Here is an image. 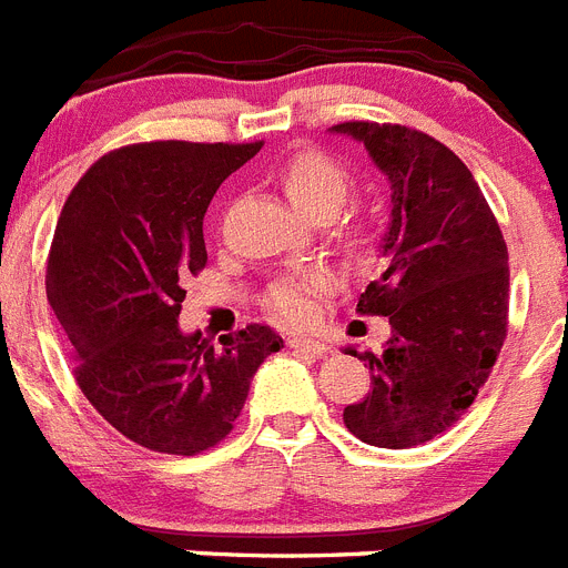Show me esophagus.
Masks as SVG:
<instances>
[{
  "label": "esophagus",
  "instance_id": "1",
  "mask_svg": "<svg viewBox=\"0 0 568 568\" xmlns=\"http://www.w3.org/2000/svg\"><path fill=\"white\" fill-rule=\"evenodd\" d=\"M287 347L298 353H307V356H324L327 353V344L316 342V338H304V336H290Z\"/></svg>",
  "mask_w": 568,
  "mask_h": 568
}]
</instances>
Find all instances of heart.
Here are the masks:
<instances>
[{
	"mask_svg": "<svg viewBox=\"0 0 568 568\" xmlns=\"http://www.w3.org/2000/svg\"><path fill=\"white\" fill-rule=\"evenodd\" d=\"M278 181L290 203L307 215H322V212L333 215L344 203V197L351 195L353 183L351 172L324 149H298L290 154L284 166L278 169ZM351 232L358 237L365 232V224H356ZM333 284L336 278L324 266H304V270H293V273L275 278L266 287L261 304L278 322L298 327V324L316 318V298L331 293Z\"/></svg>",
	"mask_w": 568,
	"mask_h": 568,
	"instance_id": "b5f03b06",
	"label": "heart"
}]
</instances>
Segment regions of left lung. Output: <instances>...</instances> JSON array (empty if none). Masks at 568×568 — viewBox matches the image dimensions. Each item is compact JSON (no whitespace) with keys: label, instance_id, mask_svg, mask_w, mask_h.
<instances>
[{"label":"left lung","instance_id":"left-lung-1","mask_svg":"<svg viewBox=\"0 0 568 568\" xmlns=\"http://www.w3.org/2000/svg\"><path fill=\"white\" fill-rule=\"evenodd\" d=\"M394 186L387 270L358 295V316L390 318L371 365L373 390L344 425L376 448H414L448 430L477 399L508 336V250L463 160L419 129L351 120Z\"/></svg>","mask_w":568,"mask_h":568}]
</instances>
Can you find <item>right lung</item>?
<instances>
[{
    "mask_svg": "<svg viewBox=\"0 0 568 568\" xmlns=\"http://www.w3.org/2000/svg\"><path fill=\"white\" fill-rule=\"evenodd\" d=\"M255 143L152 140L103 154L71 189L45 290L85 399L125 439L195 457L224 443L252 373L281 351L266 324L221 338L181 333L183 278L206 266L203 215Z\"/></svg>",
    "mask_w": 568,
    "mask_h": 568,
    "instance_id": "right-lung-1",
    "label": "right lung"
}]
</instances>
